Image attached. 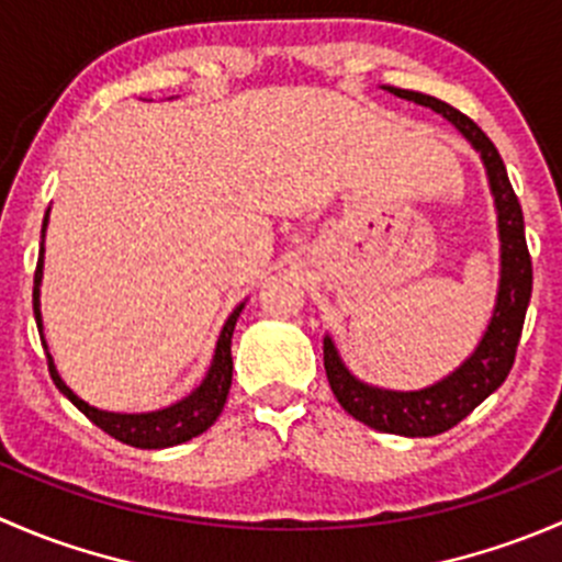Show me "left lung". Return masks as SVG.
<instances>
[{
    "instance_id": "obj_1",
    "label": "left lung",
    "mask_w": 562,
    "mask_h": 562,
    "mask_svg": "<svg viewBox=\"0 0 562 562\" xmlns=\"http://www.w3.org/2000/svg\"><path fill=\"white\" fill-rule=\"evenodd\" d=\"M383 89L402 100H413V103L424 108H432L435 113L449 119L481 155L492 198H495L497 234H501V285H497L495 313L490 317V326H486L479 348L435 386L418 391H389L361 383L342 364L331 337H323V367H326L328 386H331L334 396L356 422L367 424L378 432L405 435V438H432V435L457 427L492 391L501 389L508 372H512L532 293V263L525 241L522 206H519L517 192L508 181L503 157L497 155L495 144L486 138L484 130L473 119L464 116L462 111L443 103V100L411 92V89Z\"/></svg>"
}]
</instances>
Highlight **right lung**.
I'll return each instance as SVG.
<instances>
[{"label":"right lung","mask_w":562,"mask_h":562,"mask_svg":"<svg viewBox=\"0 0 562 562\" xmlns=\"http://www.w3.org/2000/svg\"><path fill=\"white\" fill-rule=\"evenodd\" d=\"M45 225H48V212H45L43 220V239H45ZM43 245H40V258L35 269V293H32V302H35V321L37 328L43 331V315H40V282H43ZM245 304L231 313L228 321H225L223 331H220L217 348H214L212 367H209L206 378L192 394H187L184 400L173 402V405L162 407V411L151 413H111L100 411V407H92L89 402H83L81 396L72 394V389L67 386L65 381L56 372L54 359L48 356V372L50 381L56 383V389L83 413L92 424H98L103 432L111 435V438L122 440V443L135 446V449H168V446L187 443V440L198 438L201 432H206L217 416L223 413L225 400H228L231 378H234V359H231V337H234L236 321H239ZM45 342V339H43Z\"/></svg>","instance_id":"1"}]
</instances>
